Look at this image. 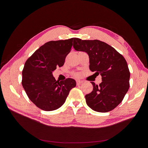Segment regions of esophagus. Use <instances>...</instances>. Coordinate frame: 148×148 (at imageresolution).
<instances>
[{
  "mask_svg": "<svg viewBox=\"0 0 148 148\" xmlns=\"http://www.w3.org/2000/svg\"><path fill=\"white\" fill-rule=\"evenodd\" d=\"M83 82L82 80H77L76 81V83H77V85H80L82 83H83Z\"/></svg>",
  "mask_w": 148,
  "mask_h": 148,
  "instance_id": "1",
  "label": "esophagus"
}]
</instances>
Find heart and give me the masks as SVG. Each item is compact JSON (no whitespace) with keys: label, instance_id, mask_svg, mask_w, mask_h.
Here are the masks:
<instances>
[{"label":"heart","instance_id":"1","mask_svg":"<svg viewBox=\"0 0 148 148\" xmlns=\"http://www.w3.org/2000/svg\"><path fill=\"white\" fill-rule=\"evenodd\" d=\"M73 75L74 76H78V75H79V74L78 73H74Z\"/></svg>","mask_w":148,"mask_h":148}]
</instances>
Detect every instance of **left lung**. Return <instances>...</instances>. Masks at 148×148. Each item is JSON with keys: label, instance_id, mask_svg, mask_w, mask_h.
Returning <instances> with one entry per match:
<instances>
[{"label": "left lung", "instance_id": "1", "mask_svg": "<svg viewBox=\"0 0 148 148\" xmlns=\"http://www.w3.org/2000/svg\"><path fill=\"white\" fill-rule=\"evenodd\" d=\"M73 47L77 51L88 54L90 70L102 77L99 85L91 82L93 90L85 95L86 104L98 112L113 110L122 101L130 88V73L126 60L112 46L98 40L75 38Z\"/></svg>", "mask_w": 148, "mask_h": 148}]
</instances>
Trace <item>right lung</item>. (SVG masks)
I'll list each match as a JSON object with an SVG mask.
<instances>
[{
  "label": "right lung",
  "mask_w": 148,
  "mask_h": 148,
  "mask_svg": "<svg viewBox=\"0 0 148 148\" xmlns=\"http://www.w3.org/2000/svg\"><path fill=\"white\" fill-rule=\"evenodd\" d=\"M75 38L51 41L41 46L29 57L22 71L21 83L30 100L44 111H52L65 102L75 87L74 79L56 81L52 72L64 65Z\"/></svg>",
  "instance_id": "1"
}]
</instances>
